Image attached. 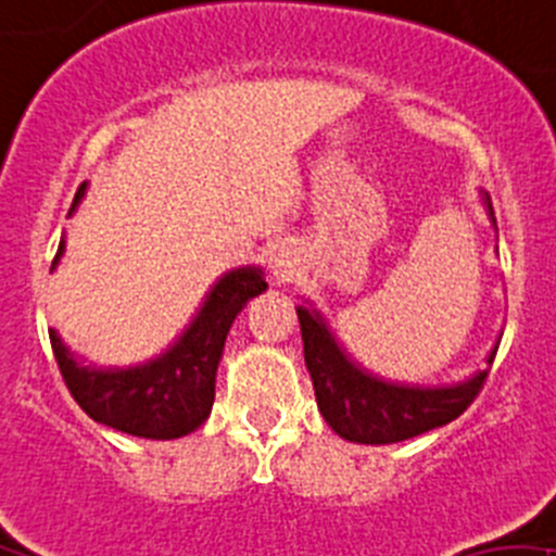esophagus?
I'll use <instances>...</instances> for the list:
<instances>
[{"mask_svg":"<svg viewBox=\"0 0 556 556\" xmlns=\"http://www.w3.org/2000/svg\"><path fill=\"white\" fill-rule=\"evenodd\" d=\"M294 251L289 249V245H276V249L270 251V270L273 276L278 278H289L291 276V267H294Z\"/></svg>","mask_w":556,"mask_h":556,"instance_id":"esophagus-1","label":"esophagus"}]
</instances>
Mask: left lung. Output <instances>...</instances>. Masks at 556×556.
<instances>
[{
	"label": "left lung",
	"instance_id": "obj_1",
	"mask_svg": "<svg viewBox=\"0 0 556 556\" xmlns=\"http://www.w3.org/2000/svg\"><path fill=\"white\" fill-rule=\"evenodd\" d=\"M484 205L492 216L490 194ZM495 222V216H492ZM316 402L334 433L356 444H393L433 431L460 417L471 406L495 362L497 342L488 356V369H479L452 386H409L371 375L331 334L329 324L313 305L296 307Z\"/></svg>",
	"mask_w": 556,
	"mask_h": 556
}]
</instances>
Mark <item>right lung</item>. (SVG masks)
<instances>
[{"mask_svg":"<svg viewBox=\"0 0 556 556\" xmlns=\"http://www.w3.org/2000/svg\"><path fill=\"white\" fill-rule=\"evenodd\" d=\"M88 181L79 185L68 216L85 198ZM66 240L59 243L53 267L64 256ZM267 289L260 267H236L225 273L187 329L160 356L136 366L85 364L61 334L50 329L55 362L74 402L96 422L141 439H179L198 431L214 406L216 369L225 351L227 331L245 302Z\"/></svg>","mask_w":556,"mask_h":556,"instance_id":"add662e5","label":"right lung"}]
</instances>
